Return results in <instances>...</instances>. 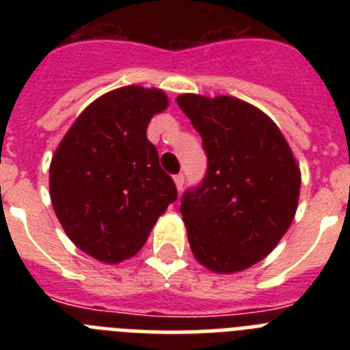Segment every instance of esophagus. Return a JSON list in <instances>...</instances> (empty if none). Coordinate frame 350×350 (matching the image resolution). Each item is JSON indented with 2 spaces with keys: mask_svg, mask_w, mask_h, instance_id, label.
Here are the masks:
<instances>
[{
  "mask_svg": "<svg viewBox=\"0 0 350 350\" xmlns=\"http://www.w3.org/2000/svg\"><path fill=\"white\" fill-rule=\"evenodd\" d=\"M173 182H175V185H177V189L182 191V187H184V182H185L184 175H182V173L175 175V177H173Z\"/></svg>",
  "mask_w": 350,
  "mask_h": 350,
  "instance_id": "esophagus-1",
  "label": "esophagus"
}]
</instances>
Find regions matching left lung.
Listing matches in <instances>:
<instances>
[{
  "label": "left lung",
  "mask_w": 350,
  "mask_h": 350,
  "mask_svg": "<svg viewBox=\"0 0 350 350\" xmlns=\"http://www.w3.org/2000/svg\"><path fill=\"white\" fill-rule=\"evenodd\" d=\"M182 112L202 135L208 170L182 196L191 250L215 273H237L267 258L289 230L301 173L273 120L233 96L180 94Z\"/></svg>",
  "instance_id": "8db88e82"
}]
</instances>
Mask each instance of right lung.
Instances as JSON below:
<instances>
[{
    "instance_id": "add662e5",
    "label": "right lung",
    "mask_w": 350,
    "mask_h": 350,
    "mask_svg": "<svg viewBox=\"0 0 350 350\" xmlns=\"http://www.w3.org/2000/svg\"><path fill=\"white\" fill-rule=\"evenodd\" d=\"M168 105L161 89H113L77 117L52 156L55 215L71 242L98 261L133 258L177 200V187L145 135Z\"/></svg>"
}]
</instances>
